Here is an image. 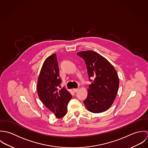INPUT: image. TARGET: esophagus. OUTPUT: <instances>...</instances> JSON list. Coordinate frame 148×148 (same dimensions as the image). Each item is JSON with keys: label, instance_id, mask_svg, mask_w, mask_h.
Returning <instances> with one entry per match:
<instances>
[{"label": "esophagus", "instance_id": "1", "mask_svg": "<svg viewBox=\"0 0 148 148\" xmlns=\"http://www.w3.org/2000/svg\"><path fill=\"white\" fill-rule=\"evenodd\" d=\"M78 90H79V89H78V88H75V89H73V92H74L75 93L77 92Z\"/></svg>", "mask_w": 148, "mask_h": 148}]
</instances>
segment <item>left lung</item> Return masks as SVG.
<instances>
[{
	"label": "left lung",
	"mask_w": 148,
	"mask_h": 148,
	"mask_svg": "<svg viewBox=\"0 0 148 148\" xmlns=\"http://www.w3.org/2000/svg\"><path fill=\"white\" fill-rule=\"evenodd\" d=\"M77 55L84 60L89 79H94L89 85L88 96L84 101L85 106L92 113L104 112L112 106L117 94V73L105 58L96 52L82 51Z\"/></svg>",
	"instance_id": "8db88e82"
}]
</instances>
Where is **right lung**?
Returning a JSON list of instances; mask_svg holds the SVG:
<instances>
[{
  "label": "right lung",
  "mask_w": 148,
  "mask_h": 148,
  "mask_svg": "<svg viewBox=\"0 0 148 148\" xmlns=\"http://www.w3.org/2000/svg\"><path fill=\"white\" fill-rule=\"evenodd\" d=\"M61 83L56 55L53 53L43 63L38 79L37 91L43 104L58 119L66 114L68 103L72 97L66 89H58Z\"/></svg>",
  "instance_id": "right-lung-1"
}]
</instances>
